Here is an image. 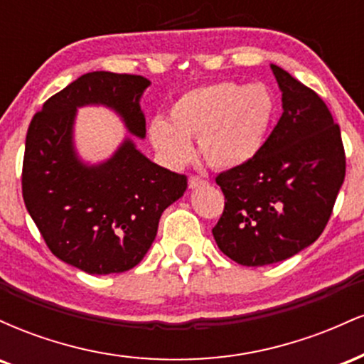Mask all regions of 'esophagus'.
Masks as SVG:
<instances>
[{
	"label": "esophagus",
	"mask_w": 364,
	"mask_h": 364,
	"mask_svg": "<svg viewBox=\"0 0 364 364\" xmlns=\"http://www.w3.org/2000/svg\"><path fill=\"white\" fill-rule=\"evenodd\" d=\"M205 185H207V181L203 178H200V176H191L190 181H188V186H190V190H196V188H202Z\"/></svg>",
	"instance_id": "34e87169"
}]
</instances>
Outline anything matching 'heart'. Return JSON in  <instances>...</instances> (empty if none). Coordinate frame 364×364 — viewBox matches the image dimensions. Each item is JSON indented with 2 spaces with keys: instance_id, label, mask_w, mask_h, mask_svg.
<instances>
[{
  "instance_id": "obj_1",
  "label": "heart",
  "mask_w": 364,
  "mask_h": 364,
  "mask_svg": "<svg viewBox=\"0 0 364 364\" xmlns=\"http://www.w3.org/2000/svg\"><path fill=\"white\" fill-rule=\"evenodd\" d=\"M277 102L262 83L217 82L185 92L169 109V121L156 118L150 144L171 166L191 157V140L214 169H237L262 152L272 129Z\"/></svg>"
}]
</instances>
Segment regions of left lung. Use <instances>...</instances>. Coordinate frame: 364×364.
I'll list each match as a JSON object with an SVG mask.
<instances>
[{"label": "left lung", "instance_id": "left-lung-1", "mask_svg": "<svg viewBox=\"0 0 364 364\" xmlns=\"http://www.w3.org/2000/svg\"><path fill=\"white\" fill-rule=\"evenodd\" d=\"M282 116L250 164L217 176L225 196L212 235L246 267L294 257L323 232L346 176L341 129L328 107L286 70L270 65Z\"/></svg>", "mask_w": 364, "mask_h": 364}]
</instances>
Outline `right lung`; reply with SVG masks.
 <instances>
[{"instance_id": "1", "label": "right lung", "mask_w": 364, "mask_h": 364, "mask_svg": "<svg viewBox=\"0 0 364 364\" xmlns=\"http://www.w3.org/2000/svg\"><path fill=\"white\" fill-rule=\"evenodd\" d=\"M140 75H82L44 102L25 140L22 193L54 257L92 275L139 265L157 236L162 212L186 191V176L152 162L127 136L104 161L89 163L74 145L80 107L102 105L130 135L145 139Z\"/></svg>"}]
</instances>
